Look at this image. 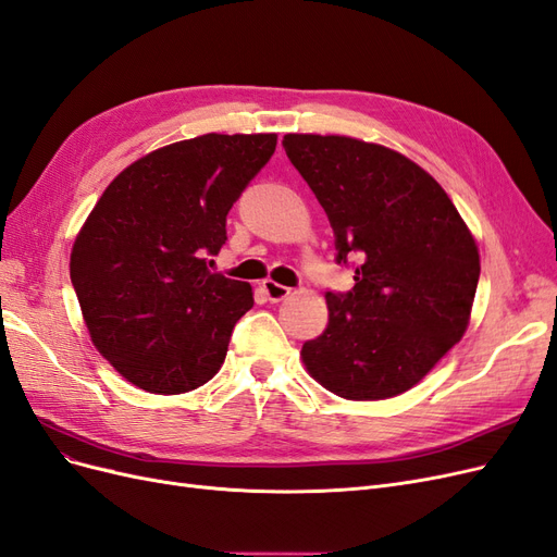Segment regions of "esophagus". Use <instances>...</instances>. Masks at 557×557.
<instances>
[{"label": "esophagus", "instance_id": "obj_1", "mask_svg": "<svg viewBox=\"0 0 557 557\" xmlns=\"http://www.w3.org/2000/svg\"><path fill=\"white\" fill-rule=\"evenodd\" d=\"M262 290H264V295H267V299L270 301H283L287 295H290L293 290L287 285H281V283H276V281H262Z\"/></svg>", "mask_w": 557, "mask_h": 557}]
</instances>
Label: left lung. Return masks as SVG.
Returning a JSON list of instances; mask_svg holds the SVG:
<instances>
[{
    "mask_svg": "<svg viewBox=\"0 0 557 557\" xmlns=\"http://www.w3.org/2000/svg\"><path fill=\"white\" fill-rule=\"evenodd\" d=\"M283 149L334 230L348 293L330 290V322L306 341V369L350 400L408 392L461 341L479 253L461 214L426 170L345 136L287 133Z\"/></svg>",
    "mask_w": 557,
    "mask_h": 557,
    "instance_id": "obj_1",
    "label": "left lung"
}]
</instances>
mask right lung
I'll return each instance as SVG.
<instances>
[{
    "label": "right lung",
    "mask_w": 557,
    "mask_h": 557,
    "mask_svg": "<svg viewBox=\"0 0 557 557\" xmlns=\"http://www.w3.org/2000/svg\"><path fill=\"white\" fill-rule=\"evenodd\" d=\"M274 133L207 136L151 151L110 182L71 253L89 336L131 385L184 394L221 369L251 285L209 272L225 219L272 159Z\"/></svg>",
    "instance_id": "obj_1"
}]
</instances>
